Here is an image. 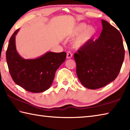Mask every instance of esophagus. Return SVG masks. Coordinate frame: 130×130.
Segmentation results:
<instances>
[{
  "label": "esophagus",
  "mask_w": 130,
  "mask_h": 130,
  "mask_svg": "<svg viewBox=\"0 0 130 130\" xmlns=\"http://www.w3.org/2000/svg\"><path fill=\"white\" fill-rule=\"evenodd\" d=\"M73 56V53L71 52H68L67 55V57L68 58H71Z\"/></svg>",
  "instance_id": "esophagus-1"
}]
</instances>
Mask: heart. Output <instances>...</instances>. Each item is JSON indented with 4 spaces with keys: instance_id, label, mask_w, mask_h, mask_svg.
I'll return each mask as SVG.
<instances>
[{
    "instance_id": "1",
    "label": "heart",
    "mask_w": 130,
    "mask_h": 130,
    "mask_svg": "<svg viewBox=\"0 0 130 130\" xmlns=\"http://www.w3.org/2000/svg\"><path fill=\"white\" fill-rule=\"evenodd\" d=\"M87 26L86 23H81L74 26L72 29L71 36L77 35L73 41V45L75 47L79 48L86 45L96 34V29L95 27L91 25Z\"/></svg>"
}]
</instances>
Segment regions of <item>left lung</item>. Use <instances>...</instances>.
<instances>
[{"label": "left lung", "mask_w": 130, "mask_h": 130, "mask_svg": "<svg viewBox=\"0 0 130 130\" xmlns=\"http://www.w3.org/2000/svg\"><path fill=\"white\" fill-rule=\"evenodd\" d=\"M95 40H91L74 55L76 73L84 86L97 89L114 81L124 58V48L121 33L106 20Z\"/></svg>", "instance_id": "1"}]
</instances>
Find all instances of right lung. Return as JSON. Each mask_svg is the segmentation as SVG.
Masks as SVG:
<instances>
[{
	"instance_id": "right-lung-1",
	"label": "right lung",
	"mask_w": 130,
	"mask_h": 130,
	"mask_svg": "<svg viewBox=\"0 0 130 130\" xmlns=\"http://www.w3.org/2000/svg\"><path fill=\"white\" fill-rule=\"evenodd\" d=\"M18 29L9 39L6 60L12 78L18 85L32 93H41L50 88L56 70L64 62L65 52H48L35 59H24L19 55L16 48L15 36Z\"/></svg>"
}]
</instances>
